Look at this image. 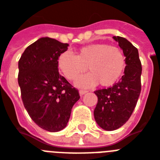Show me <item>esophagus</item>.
Listing matches in <instances>:
<instances>
[{
    "label": "esophagus",
    "mask_w": 160,
    "mask_h": 160,
    "mask_svg": "<svg viewBox=\"0 0 160 160\" xmlns=\"http://www.w3.org/2000/svg\"><path fill=\"white\" fill-rule=\"evenodd\" d=\"M79 92H80V96H83V95L85 94L86 92H88V91H87V90H84V89H80V90L79 91Z\"/></svg>",
    "instance_id": "1"
}]
</instances>
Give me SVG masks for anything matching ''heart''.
Masks as SVG:
<instances>
[{"label":"heart","mask_w":160,"mask_h":160,"mask_svg":"<svg viewBox=\"0 0 160 160\" xmlns=\"http://www.w3.org/2000/svg\"><path fill=\"white\" fill-rule=\"evenodd\" d=\"M58 68L68 80H76L88 69L91 72L80 76L76 85L81 88L93 87L99 83L111 86L121 77L125 68V58L121 49L107 44H92L83 46L76 52L60 53Z\"/></svg>","instance_id":"obj_1"}]
</instances>
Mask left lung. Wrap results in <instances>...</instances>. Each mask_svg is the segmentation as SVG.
<instances>
[{"instance_id":"left-lung-1","label":"left lung","mask_w":160,"mask_h":160,"mask_svg":"<svg viewBox=\"0 0 160 160\" xmlns=\"http://www.w3.org/2000/svg\"><path fill=\"white\" fill-rule=\"evenodd\" d=\"M113 39L119 43L125 57L124 74L113 86L94 92L98 97L94 119L107 131L117 129L128 121L136 107L142 87V63L138 49L123 37H113Z\"/></svg>"}]
</instances>
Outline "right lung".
<instances>
[{"mask_svg":"<svg viewBox=\"0 0 160 160\" xmlns=\"http://www.w3.org/2000/svg\"><path fill=\"white\" fill-rule=\"evenodd\" d=\"M68 44L42 37L25 49L18 61V85L24 107L39 127L49 132L65 128L80 99L76 88L58 72V58Z\"/></svg>","mask_w":160,"mask_h":160,"instance_id":"1","label":"right lung"}]
</instances>
